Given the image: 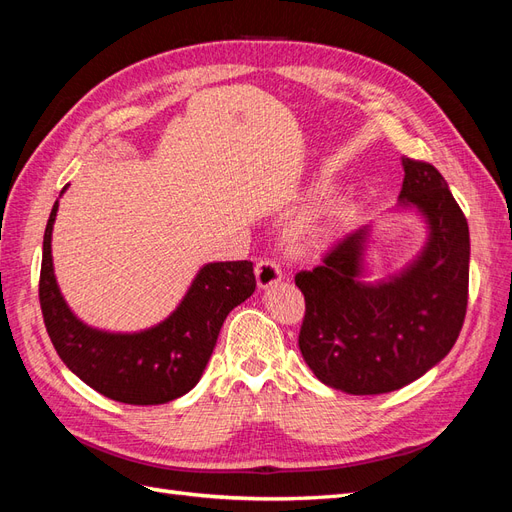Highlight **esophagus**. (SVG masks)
<instances>
[{"mask_svg":"<svg viewBox=\"0 0 512 512\" xmlns=\"http://www.w3.org/2000/svg\"><path fill=\"white\" fill-rule=\"evenodd\" d=\"M256 284L260 290H267V288H273L277 282L282 280V271L280 267L275 265L273 260H260L256 262Z\"/></svg>","mask_w":512,"mask_h":512,"instance_id":"1","label":"esophagus"}]
</instances>
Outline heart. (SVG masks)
I'll return each instance as SVG.
<instances>
[{"label":"heart","instance_id":"obj_1","mask_svg":"<svg viewBox=\"0 0 512 512\" xmlns=\"http://www.w3.org/2000/svg\"><path fill=\"white\" fill-rule=\"evenodd\" d=\"M333 239H335V222L333 220L301 224L297 228H292V232H290L292 250L297 254H303V256L324 250V247H327Z\"/></svg>","mask_w":512,"mask_h":512}]
</instances>
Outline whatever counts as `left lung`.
Returning a JSON list of instances; mask_svg holds the SVG:
<instances>
[{
  "label": "left lung",
  "mask_w": 512,
  "mask_h": 512,
  "mask_svg": "<svg viewBox=\"0 0 512 512\" xmlns=\"http://www.w3.org/2000/svg\"><path fill=\"white\" fill-rule=\"evenodd\" d=\"M397 211L427 226L408 265L367 282L371 224L335 245L314 271L294 277L305 297L299 348L316 378L350 395L401 389L455 346L468 307L470 230L448 183L427 162L401 160Z\"/></svg>",
  "instance_id": "obj_1"
}]
</instances>
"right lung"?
I'll return each instance as SVG.
<instances>
[{
	"label": "right lung",
	"mask_w": 512,
	"mask_h": 512,
	"mask_svg": "<svg viewBox=\"0 0 512 512\" xmlns=\"http://www.w3.org/2000/svg\"><path fill=\"white\" fill-rule=\"evenodd\" d=\"M66 190L68 185L59 198ZM59 198L46 222L40 269L44 327L59 359L91 389L121 404L158 406L192 391L226 316L256 290L252 262H207L173 314L145 331L94 329L76 318L57 286L51 239Z\"/></svg>",
	"instance_id": "add662e5"
}]
</instances>
